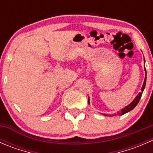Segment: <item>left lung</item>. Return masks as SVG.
I'll return each mask as SVG.
<instances>
[{"label":"left lung","instance_id":"obj_1","mask_svg":"<svg viewBox=\"0 0 153 153\" xmlns=\"http://www.w3.org/2000/svg\"><path fill=\"white\" fill-rule=\"evenodd\" d=\"M144 64H145V60H144ZM144 70H145V78H144V81H143V86L142 87H141V92H139V93L137 95V96L135 97V99L133 100V101H132V102L130 103L129 104H128L127 106H126L125 107L123 108V109H121V110L118 111V112L115 114H103L104 115H105V116H115V115H124V114L126 113V112H130L131 110H132V109H134V108L135 107V106H137V104H138V102H139L140 99H141V95H142V93L143 92V90H144L145 89V86H146V69H145V66H144ZM88 103H89V98H88Z\"/></svg>","mask_w":153,"mask_h":153}]
</instances>
